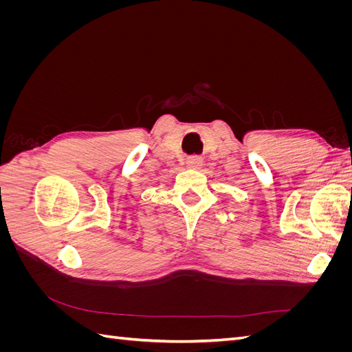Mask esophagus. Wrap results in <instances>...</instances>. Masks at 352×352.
I'll return each instance as SVG.
<instances>
[{
    "label": "esophagus",
    "instance_id": "34e87169",
    "mask_svg": "<svg viewBox=\"0 0 352 352\" xmlns=\"http://www.w3.org/2000/svg\"><path fill=\"white\" fill-rule=\"evenodd\" d=\"M186 164L189 168H201L202 166V158L198 155H190L186 160Z\"/></svg>",
    "mask_w": 352,
    "mask_h": 352
}]
</instances>
